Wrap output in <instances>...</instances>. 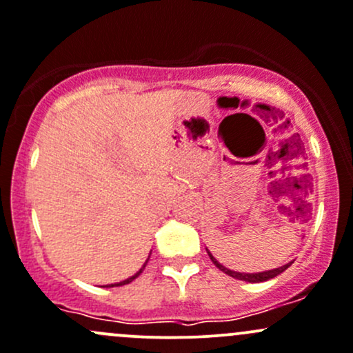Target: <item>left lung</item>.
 <instances>
[{"instance_id": "left-lung-1", "label": "left lung", "mask_w": 353, "mask_h": 353, "mask_svg": "<svg viewBox=\"0 0 353 353\" xmlns=\"http://www.w3.org/2000/svg\"><path fill=\"white\" fill-rule=\"evenodd\" d=\"M208 255H210V259H211V261H213V264L216 265L218 269L221 270V272L228 274L230 277H235V279H239V281H245V283H264V281H269V279H272V277H276V276H279V274H283L284 270L288 269L289 265H291V264H285L283 267H277V269L265 270V272H259V274H242V272H235V270L226 269V267L221 265L220 262H218L216 259H214L213 255L210 254V252H208Z\"/></svg>"}]
</instances>
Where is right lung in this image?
<instances>
[{"label":"right lung","instance_id":"1","mask_svg":"<svg viewBox=\"0 0 353 353\" xmlns=\"http://www.w3.org/2000/svg\"><path fill=\"white\" fill-rule=\"evenodd\" d=\"M147 262H148V259H147ZM147 262H145V264H143V267H142V269H140V270H139V272H137V274H135V276L128 277V279H127V281H123V283H118V284H111V288H114V285H123V284H130V283H132V281H133V279H137V277H139V276H140V274H142V270H143V269H145Z\"/></svg>","mask_w":353,"mask_h":353}]
</instances>
